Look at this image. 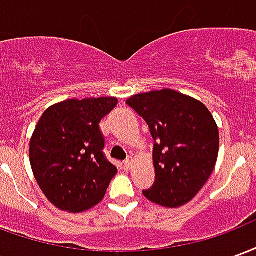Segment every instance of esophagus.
Wrapping results in <instances>:
<instances>
[{"instance_id":"34e87169","label":"esophagus","mask_w":256,"mask_h":256,"mask_svg":"<svg viewBox=\"0 0 256 256\" xmlns=\"http://www.w3.org/2000/svg\"><path fill=\"white\" fill-rule=\"evenodd\" d=\"M133 163H134L133 158H128V159L124 160V167H126L128 170H130V168L133 167Z\"/></svg>"}]
</instances>
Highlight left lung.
Returning a JSON list of instances; mask_svg holds the SVG:
<instances>
[{"label": "left lung", "instance_id": "1", "mask_svg": "<svg viewBox=\"0 0 256 256\" xmlns=\"http://www.w3.org/2000/svg\"><path fill=\"white\" fill-rule=\"evenodd\" d=\"M126 102L146 122L155 141L156 180L144 196L170 208L186 204L208 181L218 158L220 133L211 112L170 89L136 94Z\"/></svg>", "mask_w": 256, "mask_h": 256}]
</instances>
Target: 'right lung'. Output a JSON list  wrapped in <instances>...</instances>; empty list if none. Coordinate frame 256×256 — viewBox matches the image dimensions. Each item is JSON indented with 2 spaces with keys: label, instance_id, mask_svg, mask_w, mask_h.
Here are the masks:
<instances>
[{
  "label": "right lung",
  "instance_id": "1",
  "mask_svg": "<svg viewBox=\"0 0 256 256\" xmlns=\"http://www.w3.org/2000/svg\"><path fill=\"white\" fill-rule=\"evenodd\" d=\"M115 97L67 100L49 106L30 141V163L48 200L68 212L100 203L118 168L104 154L100 122Z\"/></svg>",
  "mask_w": 256,
  "mask_h": 256
}]
</instances>
